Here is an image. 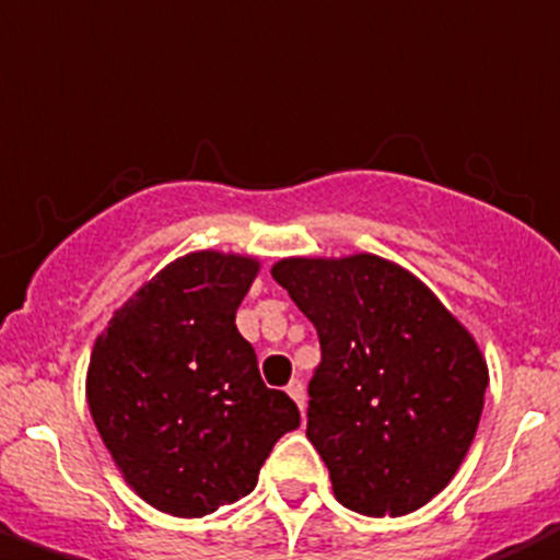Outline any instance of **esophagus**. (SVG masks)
<instances>
[{"mask_svg":"<svg viewBox=\"0 0 560 560\" xmlns=\"http://www.w3.org/2000/svg\"><path fill=\"white\" fill-rule=\"evenodd\" d=\"M285 394H289L291 399L298 402L300 410L305 408V385H303V382H300V380H291L289 385H285Z\"/></svg>","mask_w":560,"mask_h":560,"instance_id":"1","label":"esophagus"}]
</instances>
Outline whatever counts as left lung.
Instances as JSON below:
<instances>
[{"mask_svg":"<svg viewBox=\"0 0 560 560\" xmlns=\"http://www.w3.org/2000/svg\"><path fill=\"white\" fill-rule=\"evenodd\" d=\"M271 277L317 328L305 436L339 504L362 515L428 504L479 428V346L433 291L382 257H289Z\"/></svg>","mask_w":560,"mask_h":560,"instance_id":"1","label":"left lung"}]
</instances>
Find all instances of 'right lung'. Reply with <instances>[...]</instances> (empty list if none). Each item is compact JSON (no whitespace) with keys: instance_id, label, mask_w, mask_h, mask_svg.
Instances as JSON below:
<instances>
[{"instance_id":"right-lung-1","label":"right lung","mask_w":560,"mask_h":560,"mask_svg":"<svg viewBox=\"0 0 560 560\" xmlns=\"http://www.w3.org/2000/svg\"><path fill=\"white\" fill-rule=\"evenodd\" d=\"M257 260L195 252L170 262L95 339L93 422L147 504L200 518L248 495L277 439L300 428L283 390L266 388L234 326Z\"/></svg>"}]
</instances>
